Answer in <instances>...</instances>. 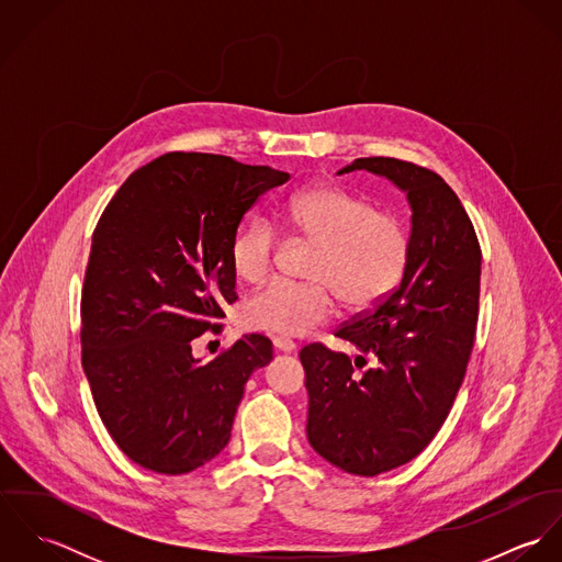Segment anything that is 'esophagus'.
<instances>
[{
    "label": "esophagus",
    "instance_id": "esophagus-1",
    "mask_svg": "<svg viewBox=\"0 0 562 562\" xmlns=\"http://www.w3.org/2000/svg\"><path fill=\"white\" fill-rule=\"evenodd\" d=\"M272 344H274V348L281 350V352H292V350H296V341H292V339H288V337H281V335L272 337Z\"/></svg>",
    "mask_w": 562,
    "mask_h": 562
}]
</instances>
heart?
Instances as JSON below:
<instances>
[{
	"mask_svg": "<svg viewBox=\"0 0 562 562\" xmlns=\"http://www.w3.org/2000/svg\"><path fill=\"white\" fill-rule=\"evenodd\" d=\"M281 221L299 238L314 246L305 283L270 281L241 305V324L255 330L305 335L335 310V296L350 312H366L383 303L401 285L413 236L406 221L341 186H310L281 210ZM277 232L255 218L234 236L229 259L236 274L261 281L277 252Z\"/></svg>",
	"mask_w": 562,
	"mask_h": 562,
	"instance_id": "1",
	"label": "heart"
}]
</instances>
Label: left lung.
<instances>
[{
    "mask_svg": "<svg viewBox=\"0 0 562 562\" xmlns=\"http://www.w3.org/2000/svg\"><path fill=\"white\" fill-rule=\"evenodd\" d=\"M385 175L411 203L413 255L401 285L337 326L355 359L301 350L307 439L335 468L376 476L415 459L439 432L465 379L481 301V244L454 190L430 168L357 158L341 172Z\"/></svg>",
    "mask_w": 562,
    "mask_h": 562,
    "instance_id": "8db88e82",
    "label": "left lung"
}]
</instances>
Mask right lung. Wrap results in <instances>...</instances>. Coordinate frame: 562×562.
<instances>
[{"instance_id": "add662e5", "label": "right lung", "mask_w": 562, "mask_h": 562, "mask_svg": "<svg viewBox=\"0 0 562 562\" xmlns=\"http://www.w3.org/2000/svg\"><path fill=\"white\" fill-rule=\"evenodd\" d=\"M290 172L170 151L105 205L81 285V366L114 443L145 470L179 476L232 437L244 383L272 359L259 333L214 361L192 339L221 333L236 294L232 240L244 214Z\"/></svg>"}]
</instances>
